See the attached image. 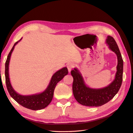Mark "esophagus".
<instances>
[{
    "label": "esophagus",
    "instance_id": "esophagus-1",
    "mask_svg": "<svg viewBox=\"0 0 133 133\" xmlns=\"http://www.w3.org/2000/svg\"><path fill=\"white\" fill-rule=\"evenodd\" d=\"M74 63H69L67 64V69H68V71H69V72H70L71 70H72L73 68L74 67Z\"/></svg>",
    "mask_w": 133,
    "mask_h": 133
}]
</instances>
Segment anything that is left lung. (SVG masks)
I'll list each match as a JSON object with an SVG mask.
<instances>
[{"label":"left lung","instance_id":"1","mask_svg":"<svg viewBox=\"0 0 133 133\" xmlns=\"http://www.w3.org/2000/svg\"><path fill=\"white\" fill-rule=\"evenodd\" d=\"M109 49L117 56V71L115 79L108 86L100 89H93L88 87L83 77L76 68L71 71L74 78L72 91L75 98L83 105L99 107L107 103L117 93L121 86L123 75V59L116 42L112 36H108L105 40Z\"/></svg>","mask_w":133,"mask_h":133}]
</instances>
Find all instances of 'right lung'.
Wrapping results in <instances>:
<instances>
[{"mask_svg":"<svg viewBox=\"0 0 133 133\" xmlns=\"http://www.w3.org/2000/svg\"><path fill=\"white\" fill-rule=\"evenodd\" d=\"M22 38L14 44L11 50L10 51L6 61L5 64V76L6 88L10 96L23 107L32 110H42L48 106L52 101L54 90L57 84L62 80L64 76L68 74V70L67 68L65 67L54 73L52 76L47 88L42 93L28 95V96H23L17 93L13 88L11 81H10L9 76V64L11 54L14 50L15 45L21 40Z\"/></svg>","mask_w":133,"mask_h":133,"instance_id":"add662e5","label":"right lung"}]
</instances>
